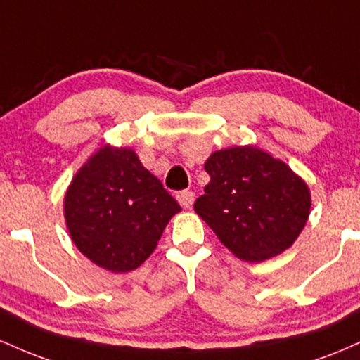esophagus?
Here are the masks:
<instances>
[{
  "instance_id": "esophagus-1",
  "label": "esophagus",
  "mask_w": 360,
  "mask_h": 360,
  "mask_svg": "<svg viewBox=\"0 0 360 360\" xmlns=\"http://www.w3.org/2000/svg\"><path fill=\"white\" fill-rule=\"evenodd\" d=\"M177 201H179V205L183 206V208H191L193 203H194V193L193 191H181L177 193Z\"/></svg>"
}]
</instances>
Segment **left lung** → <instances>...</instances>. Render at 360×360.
Segmentation results:
<instances>
[{"mask_svg": "<svg viewBox=\"0 0 360 360\" xmlns=\"http://www.w3.org/2000/svg\"><path fill=\"white\" fill-rule=\"evenodd\" d=\"M205 171L210 183L194 212L238 259L260 262L295 243L311 194L283 160L257 147H230L213 152Z\"/></svg>", "mask_w": 360, "mask_h": 360, "instance_id": "obj_1", "label": "left lung"}]
</instances>
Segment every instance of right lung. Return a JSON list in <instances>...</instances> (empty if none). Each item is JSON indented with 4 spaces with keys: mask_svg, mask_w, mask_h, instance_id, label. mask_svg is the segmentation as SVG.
I'll list each match as a JSON object with an SVG mask.
<instances>
[{
    "mask_svg": "<svg viewBox=\"0 0 360 360\" xmlns=\"http://www.w3.org/2000/svg\"><path fill=\"white\" fill-rule=\"evenodd\" d=\"M181 206L131 148L101 147L64 198L72 242L91 262L111 272L137 269L154 252Z\"/></svg>",
    "mask_w": 360,
    "mask_h": 360,
    "instance_id": "right-lung-1",
    "label": "right lung"
}]
</instances>
